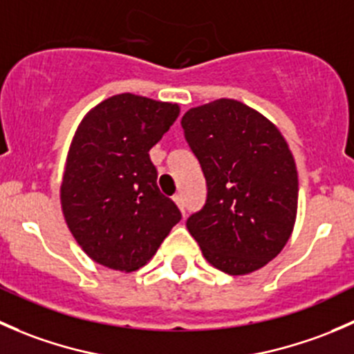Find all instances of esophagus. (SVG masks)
I'll use <instances>...</instances> for the list:
<instances>
[{
    "label": "esophagus",
    "mask_w": 354,
    "mask_h": 354,
    "mask_svg": "<svg viewBox=\"0 0 354 354\" xmlns=\"http://www.w3.org/2000/svg\"><path fill=\"white\" fill-rule=\"evenodd\" d=\"M173 200H174V203H176V205H178V209H180L181 212L185 214V200H183V195H174Z\"/></svg>",
    "instance_id": "1"
}]
</instances>
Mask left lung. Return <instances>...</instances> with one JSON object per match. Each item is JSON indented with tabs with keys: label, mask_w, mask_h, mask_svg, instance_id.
Instances as JSON below:
<instances>
[{
	"label": "left lung",
	"mask_w": 354,
	"mask_h": 354,
	"mask_svg": "<svg viewBox=\"0 0 354 354\" xmlns=\"http://www.w3.org/2000/svg\"><path fill=\"white\" fill-rule=\"evenodd\" d=\"M207 181V200L187 227L210 266L231 276L255 272L288 243L298 212L295 157L279 128L234 99H217L181 118Z\"/></svg>",
	"instance_id": "1"
}]
</instances>
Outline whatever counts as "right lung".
I'll use <instances>...</instances> for the list:
<instances>
[{
    "label": "right lung",
    "mask_w": 354,
    "mask_h": 354,
    "mask_svg": "<svg viewBox=\"0 0 354 354\" xmlns=\"http://www.w3.org/2000/svg\"><path fill=\"white\" fill-rule=\"evenodd\" d=\"M178 114L174 102L124 92L99 102L78 124L59 198L68 230L94 262L133 272L180 223L149 157Z\"/></svg>",
    "instance_id": "1"
}]
</instances>
